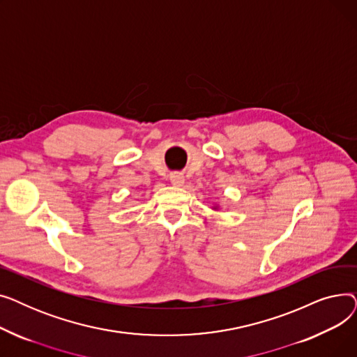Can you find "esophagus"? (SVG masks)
<instances>
[{
	"instance_id": "1",
	"label": "esophagus",
	"mask_w": 357,
	"mask_h": 357,
	"mask_svg": "<svg viewBox=\"0 0 357 357\" xmlns=\"http://www.w3.org/2000/svg\"><path fill=\"white\" fill-rule=\"evenodd\" d=\"M169 179H171L172 185H175V186H182V185H183V182H185L183 175H182V174H179V172H174V174H171V176H169Z\"/></svg>"
}]
</instances>
